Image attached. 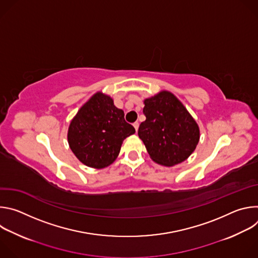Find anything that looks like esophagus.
Segmentation results:
<instances>
[{"instance_id":"34e87169","label":"esophagus","mask_w":258,"mask_h":258,"mask_svg":"<svg viewBox=\"0 0 258 258\" xmlns=\"http://www.w3.org/2000/svg\"><path fill=\"white\" fill-rule=\"evenodd\" d=\"M134 127H135V130H136V132H138V128H139V122L138 121H136V122H134Z\"/></svg>"}]
</instances>
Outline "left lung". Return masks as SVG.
<instances>
[{
	"mask_svg": "<svg viewBox=\"0 0 258 258\" xmlns=\"http://www.w3.org/2000/svg\"><path fill=\"white\" fill-rule=\"evenodd\" d=\"M146 120L138 135L150 158L163 166H174L189 158L200 140L199 125L183 104L168 91L144 100Z\"/></svg>",
	"mask_w": 258,
	"mask_h": 258,
	"instance_id": "8db88e82",
	"label": "left lung"
}]
</instances>
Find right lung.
<instances>
[{
	"label": "right lung",
	"mask_w": 258,
	"mask_h": 258,
	"mask_svg": "<svg viewBox=\"0 0 258 258\" xmlns=\"http://www.w3.org/2000/svg\"><path fill=\"white\" fill-rule=\"evenodd\" d=\"M136 133L123 110L102 92L95 93L70 121L67 141L76 157L92 168H105L117 158L124 139Z\"/></svg>",
	"instance_id": "1"
}]
</instances>
